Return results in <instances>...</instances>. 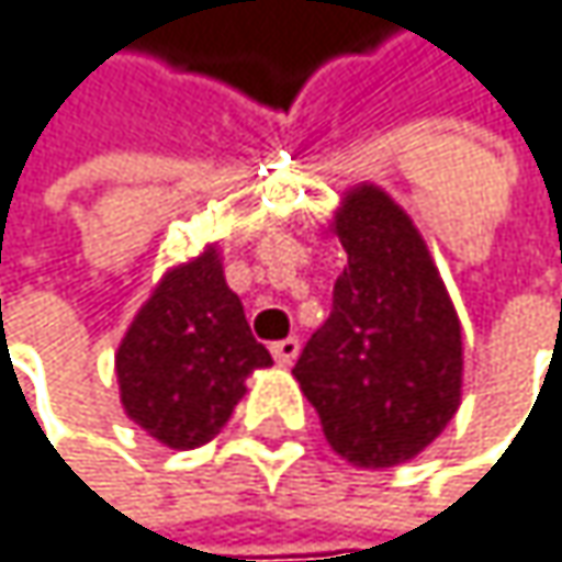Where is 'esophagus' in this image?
I'll list each match as a JSON object with an SVG mask.
<instances>
[{"instance_id": "34e87169", "label": "esophagus", "mask_w": 562, "mask_h": 562, "mask_svg": "<svg viewBox=\"0 0 562 562\" xmlns=\"http://www.w3.org/2000/svg\"><path fill=\"white\" fill-rule=\"evenodd\" d=\"M297 353H301V340L297 337H288V340L271 344V357H274L278 367H291L297 360Z\"/></svg>"}]
</instances>
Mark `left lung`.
Segmentation results:
<instances>
[{
    "label": "left lung",
    "instance_id": "left-lung-1",
    "mask_svg": "<svg viewBox=\"0 0 562 562\" xmlns=\"http://www.w3.org/2000/svg\"><path fill=\"white\" fill-rule=\"evenodd\" d=\"M334 311L294 363L330 448L357 468L425 451L461 406V321L409 212L380 186L344 192Z\"/></svg>",
    "mask_w": 562,
    "mask_h": 562
}]
</instances>
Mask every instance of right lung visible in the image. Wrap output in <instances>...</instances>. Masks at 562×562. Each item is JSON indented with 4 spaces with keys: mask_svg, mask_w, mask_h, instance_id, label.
Returning <instances> with one entry per match:
<instances>
[{
    "mask_svg": "<svg viewBox=\"0 0 562 562\" xmlns=\"http://www.w3.org/2000/svg\"><path fill=\"white\" fill-rule=\"evenodd\" d=\"M265 367L271 353L225 284L218 245L156 281L114 357L127 419L176 451L212 441L245 396V380Z\"/></svg>",
    "mask_w": 562,
    "mask_h": 562,
    "instance_id": "right-lung-1",
    "label": "right lung"
}]
</instances>
